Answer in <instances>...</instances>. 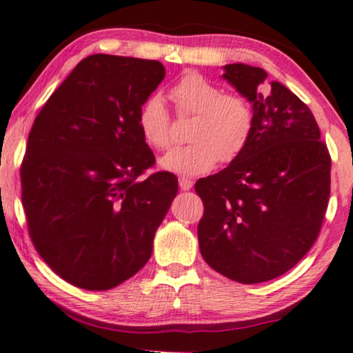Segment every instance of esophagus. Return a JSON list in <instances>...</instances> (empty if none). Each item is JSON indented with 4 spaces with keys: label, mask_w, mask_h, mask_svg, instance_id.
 <instances>
[{
    "label": "esophagus",
    "mask_w": 353,
    "mask_h": 353,
    "mask_svg": "<svg viewBox=\"0 0 353 353\" xmlns=\"http://www.w3.org/2000/svg\"><path fill=\"white\" fill-rule=\"evenodd\" d=\"M179 187H181V190H183V192L190 190V188L193 187V181H190V179H187V177H181L179 179Z\"/></svg>",
    "instance_id": "34e87169"
}]
</instances>
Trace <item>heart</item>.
<instances>
[{"instance_id":"heart-1","label":"heart","mask_w":353,"mask_h":353,"mask_svg":"<svg viewBox=\"0 0 353 353\" xmlns=\"http://www.w3.org/2000/svg\"><path fill=\"white\" fill-rule=\"evenodd\" d=\"M179 114H193L190 144L171 149L160 159L163 170L182 176L203 174L219 160L230 163L249 145L255 130V112L249 99L223 93V88L198 72L182 76L170 90ZM144 143L163 150L170 145V112L159 94L141 104L136 117Z\"/></svg>"}]
</instances>
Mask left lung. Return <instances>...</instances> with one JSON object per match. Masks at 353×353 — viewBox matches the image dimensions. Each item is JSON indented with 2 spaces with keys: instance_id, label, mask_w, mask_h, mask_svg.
I'll return each instance as SVG.
<instances>
[{
  "instance_id": "obj_1",
  "label": "left lung",
  "mask_w": 353,
  "mask_h": 353,
  "mask_svg": "<svg viewBox=\"0 0 353 353\" xmlns=\"http://www.w3.org/2000/svg\"><path fill=\"white\" fill-rule=\"evenodd\" d=\"M223 79L252 103L255 130L245 150L199 179L198 223L204 261L225 277L260 283L282 276L317 239L330 198L331 159L306 104L266 71L223 66Z\"/></svg>"
}]
</instances>
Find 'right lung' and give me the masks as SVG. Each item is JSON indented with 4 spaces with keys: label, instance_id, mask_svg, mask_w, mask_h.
Returning <instances> with one entry per match:
<instances>
[{
    "label": "right lung",
    "instance_id": "add662e5",
    "mask_svg": "<svg viewBox=\"0 0 353 353\" xmlns=\"http://www.w3.org/2000/svg\"><path fill=\"white\" fill-rule=\"evenodd\" d=\"M163 79L160 61L90 55L31 126L20 171L28 231L71 285L109 290L150 259L177 179L155 172L138 181L155 157L136 117Z\"/></svg>",
    "mask_w": 353,
    "mask_h": 353
}]
</instances>
